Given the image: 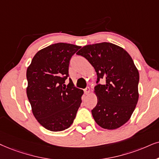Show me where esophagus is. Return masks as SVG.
Returning <instances> with one entry per match:
<instances>
[{
    "mask_svg": "<svg viewBox=\"0 0 159 159\" xmlns=\"http://www.w3.org/2000/svg\"><path fill=\"white\" fill-rule=\"evenodd\" d=\"M90 92V88L89 87H86L85 89H84V93L86 94H89V93Z\"/></svg>",
    "mask_w": 159,
    "mask_h": 159,
    "instance_id": "1",
    "label": "esophagus"
}]
</instances>
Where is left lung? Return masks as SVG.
I'll list each match as a JSON object with an SVG mask.
<instances>
[{"instance_id":"obj_1","label":"left lung","mask_w":159,"mask_h":159,"mask_svg":"<svg viewBox=\"0 0 159 159\" xmlns=\"http://www.w3.org/2000/svg\"><path fill=\"white\" fill-rule=\"evenodd\" d=\"M84 56L97 73L94 92L98 103L92 114L100 127L114 130L127 122L139 99V74L133 59L120 46L102 43L84 46L78 52ZM104 80V84H99Z\"/></svg>"}]
</instances>
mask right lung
<instances>
[{
    "label": "right lung",
    "mask_w": 159,
    "mask_h": 159,
    "mask_svg": "<svg viewBox=\"0 0 159 159\" xmlns=\"http://www.w3.org/2000/svg\"><path fill=\"white\" fill-rule=\"evenodd\" d=\"M81 48L56 43L38 51L26 72V93L39 123L51 131H61L73 124L84 94L69 78L71 57Z\"/></svg>",
    "instance_id": "obj_1"
}]
</instances>
